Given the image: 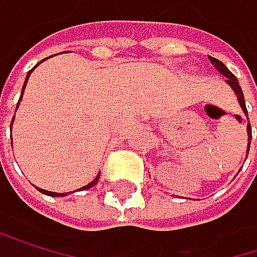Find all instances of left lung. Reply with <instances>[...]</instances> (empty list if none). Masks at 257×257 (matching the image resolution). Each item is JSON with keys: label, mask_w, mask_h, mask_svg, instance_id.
I'll return each mask as SVG.
<instances>
[{"label": "left lung", "mask_w": 257, "mask_h": 257, "mask_svg": "<svg viewBox=\"0 0 257 257\" xmlns=\"http://www.w3.org/2000/svg\"><path fill=\"white\" fill-rule=\"evenodd\" d=\"M209 61L215 65V68L222 74V76H225L227 77V83L233 88V91L237 94V100H239V103H241V108H242V111L247 114V108H245V100H244V93H242V89H241V86H239V82H237V79L234 77V74L221 62V61H218V59H215V58H212V56H209ZM247 130H248V149L247 151H250V143H251V126H250V123H248V126H247Z\"/></svg>", "instance_id": "8db88e82"}]
</instances>
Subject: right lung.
Listing matches in <instances>:
<instances>
[{
	"mask_svg": "<svg viewBox=\"0 0 257 257\" xmlns=\"http://www.w3.org/2000/svg\"><path fill=\"white\" fill-rule=\"evenodd\" d=\"M38 65H39V64H38ZM35 68H36V67H35ZM32 71H33V70H30V71H29V74H27V77H26V82H24V86H23V93H24V89H26V85H27V80H29V77H30ZM21 99H23V94H21V97H20V102H21ZM20 102H18V105H20ZM12 123H13V120H12ZM99 177H100V174H99V175H97V177L94 178V181H91L89 184L83 186L82 189L85 190V189H89V187H93V186H94V184H96V183L99 181ZM39 190H41L42 193H45V195H50V196H65V195H67V193H56V192H48V190H42V189H39ZM79 190H80V189H79Z\"/></svg>",
	"mask_w": 257,
	"mask_h": 257,
	"instance_id": "1",
	"label": "right lung"
}]
</instances>
